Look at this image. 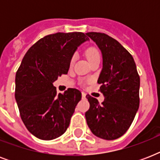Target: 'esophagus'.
<instances>
[{
  "instance_id": "34e87169",
  "label": "esophagus",
  "mask_w": 160,
  "mask_h": 160,
  "mask_svg": "<svg viewBox=\"0 0 160 160\" xmlns=\"http://www.w3.org/2000/svg\"><path fill=\"white\" fill-rule=\"evenodd\" d=\"M85 96H86V94L85 92H82V98L83 99H85Z\"/></svg>"
}]
</instances>
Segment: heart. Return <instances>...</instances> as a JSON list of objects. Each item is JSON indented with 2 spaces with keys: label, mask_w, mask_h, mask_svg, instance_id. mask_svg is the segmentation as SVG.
Masks as SVG:
<instances>
[{
  "label": "heart",
  "mask_w": 160,
  "mask_h": 160,
  "mask_svg": "<svg viewBox=\"0 0 160 160\" xmlns=\"http://www.w3.org/2000/svg\"><path fill=\"white\" fill-rule=\"evenodd\" d=\"M85 55H86V58H87V60L89 62L95 60H100V51H99L96 47H94V46H90V47L86 49V51H85ZM75 56L74 55V56L71 58V60H70V64L72 65L73 63L75 62Z\"/></svg>",
  "instance_id": "heart-1"
}]
</instances>
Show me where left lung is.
<instances>
[{
	"mask_svg": "<svg viewBox=\"0 0 160 160\" xmlns=\"http://www.w3.org/2000/svg\"><path fill=\"white\" fill-rule=\"evenodd\" d=\"M101 51L103 68L98 79L101 104L87 95L90 109L85 112L89 128L95 136L112 140L121 137L134 120L139 106L140 80L129 52L105 33H86Z\"/></svg>",
	"mask_w": 160,
	"mask_h": 160,
	"instance_id": "8db88e82",
	"label": "left lung"
}]
</instances>
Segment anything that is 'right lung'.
I'll use <instances>...</instances> for the list:
<instances>
[{"mask_svg": "<svg viewBox=\"0 0 160 160\" xmlns=\"http://www.w3.org/2000/svg\"><path fill=\"white\" fill-rule=\"evenodd\" d=\"M88 40L82 32L51 34L24 56L16 71L15 98L26 129L38 139H56L69 127L81 92L70 88L57 95L53 82L67 74L75 51Z\"/></svg>", "mask_w": 160, "mask_h": 160, "instance_id": "right-lung-1", "label": "right lung"}]
</instances>
